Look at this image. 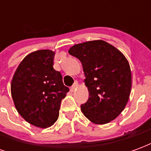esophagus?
Returning <instances> with one entry per match:
<instances>
[{
	"label": "esophagus",
	"mask_w": 151,
	"mask_h": 151,
	"mask_svg": "<svg viewBox=\"0 0 151 151\" xmlns=\"http://www.w3.org/2000/svg\"><path fill=\"white\" fill-rule=\"evenodd\" d=\"M78 82H77V81H75V82H74V83L73 84L72 86L70 87V91H74V90H75L77 87H78Z\"/></svg>",
	"instance_id": "esophagus-1"
}]
</instances>
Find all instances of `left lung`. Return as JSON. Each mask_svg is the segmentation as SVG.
I'll use <instances>...</instances> for the list:
<instances>
[{"label": "left lung", "instance_id": "left-lung-1", "mask_svg": "<svg viewBox=\"0 0 151 151\" xmlns=\"http://www.w3.org/2000/svg\"><path fill=\"white\" fill-rule=\"evenodd\" d=\"M69 53L82 62L85 73L89 98L81 105L85 116L99 124L116 119L125 108L132 87L125 56L104 40L76 44Z\"/></svg>", "mask_w": 151, "mask_h": 151}]
</instances>
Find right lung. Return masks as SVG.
I'll return each mask as SVG.
<instances>
[{
    "label": "right lung",
    "instance_id": "1",
    "mask_svg": "<svg viewBox=\"0 0 151 151\" xmlns=\"http://www.w3.org/2000/svg\"><path fill=\"white\" fill-rule=\"evenodd\" d=\"M55 52L39 50L18 65L11 82L15 108L28 123L40 128L52 125L59 116L60 103L69 91L62 76L53 69Z\"/></svg>",
    "mask_w": 151,
    "mask_h": 151
}]
</instances>
